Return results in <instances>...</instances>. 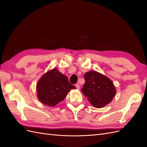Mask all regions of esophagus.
Returning a JSON list of instances; mask_svg holds the SVG:
<instances>
[{
  "instance_id": "obj_1",
  "label": "esophagus",
  "mask_w": 147,
  "mask_h": 147,
  "mask_svg": "<svg viewBox=\"0 0 147 147\" xmlns=\"http://www.w3.org/2000/svg\"><path fill=\"white\" fill-rule=\"evenodd\" d=\"M75 87L77 88V90H80V84H79L78 83H77V84H75Z\"/></svg>"
}]
</instances>
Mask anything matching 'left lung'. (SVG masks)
Masks as SVG:
<instances>
[{
  "label": "left lung",
  "mask_w": 147,
  "mask_h": 147,
  "mask_svg": "<svg viewBox=\"0 0 147 147\" xmlns=\"http://www.w3.org/2000/svg\"><path fill=\"white\" fill-rule=\"evenodd\" d=\"M84 77L85 83L82 91L92 106L102 108L112 102L117 91L109 78L95 70L89 71Z\"/></svg>",
  "instance_id": "8db88e82"
}]
</instances>
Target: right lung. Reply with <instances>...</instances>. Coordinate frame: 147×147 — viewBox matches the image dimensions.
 I'll use <instances>...</instances> for the list:
<instances>
[{
  "instance_id": "right-lung-1",
  "label": "right lung",
  "mask_w": 147,
  "mask_h": 147,
  "mask_svg": "<svg viewBox=\"0 0 147 147\" xmlns=\"http://www.w3.org/2000/svg\"><path fill=\"white\" fill-rule=\"evenodd\" d=\"M74 89L76 88L70 84L68 78L56 68L44 74L36 86L38 99L49 107H55L63 101L67 93Z\"/></svg>"
}]
</instances>
